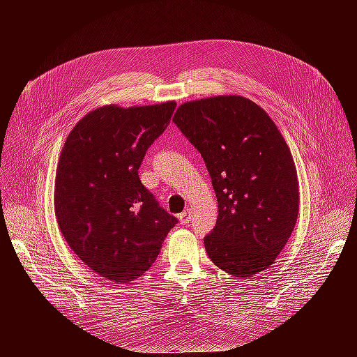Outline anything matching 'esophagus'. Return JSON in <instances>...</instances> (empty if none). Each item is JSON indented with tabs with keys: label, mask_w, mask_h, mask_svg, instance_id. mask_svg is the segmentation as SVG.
I'll use <instances>...</instances> for the list:
<instances>
[{
	"label": "esophagus",
	"mask_w": 357,
	"mask_h": 357,
	"mask_svg": "<svg viewBox=\"0 0 357 357\" xmlns=\"http://www.w3.org/2000/svg\"><path fill=\"white\" fill-rule=\"evenodd\" d=\"M191 217H192V211L186 208L182 214H179V221L182 224H190L191 222Z\"/></svg>",
	"instance_id": "obj_1"
}]
</instances>
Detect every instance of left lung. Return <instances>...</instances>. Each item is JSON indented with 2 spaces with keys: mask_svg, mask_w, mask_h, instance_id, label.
Wrapping results in <instances>:
<instances>
[{
  "mask_svg": "<svg viewBox=\"0 0 357 357\" xmlns=\"http://www.w3.org/2000/svg\"><path fill=\"white\" fill-rule=\"evenodd\" d=\"M172 121L201 153L218 201L215 226L204 237L210 259L237 278L265 271L299 210L285 139L265 109L238 96L185 102Z\"/></svg>",
  "mask_w": 357,
  "mask_h": 357,
  "instance_id": "obj_1",
  "label": "left lung"
}]
</instances>
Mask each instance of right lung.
<instances>
[{
    "label": "right lung",
    "instance_id": "right-lung-1",
    "mask_svg": "<svg viewBox=\"0 0 357 357\" xmlns=\"http://www.w3.org/2000/svg\"><path fill=\"white\" fill-rule=\"evenodd\" d=\"M175 108L174 101L101 107L72 128L62 149L54 181L59 229L75 255L111 282L143 275L178 222L139 178Z\"/></svg>",
    "mask_w": 357,
    "mask_h": 357
}]
</instances>
